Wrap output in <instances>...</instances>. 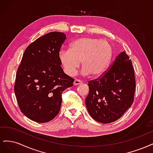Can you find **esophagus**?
<instances>
[{"label":"esophagus","mask_w":153,"mask_h":153,"mask_svg":"<svg viewBox=\"0 0 153 153\" xmlns=\"http://www.w3.org/2000/svg\"><path fill=\"white\" fill-rule=\"evenodd\" d=\"M80 84H82V81H80L79 80H74V82H73L74 85H79Z\"/></svg>","instance_id":"obj_1"}]
</instances>
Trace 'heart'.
Here are the masks:
<instances>
[{
	"mask_svg": "<svg viewBox=\"0 0 153 153\" xmlns=\"http://www.w3.org/2000/svg\"><path fill=\"white\" fill-rule=\"evenodd\" d=\"M112 54V47L106 40L84 37L73 41L69 50H60L58 58L67 75H73L80 62L83 75L90 74L91 76L96 77L105 72Z\"/></svg>",
	"mask_w": 153,
	"mask_h": 153,
	"instance_id": "b5f03b06",
	"label": "heart"
}]
</instances>
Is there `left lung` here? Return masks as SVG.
Masks as SVG:
<instances>
[{
	"label": "left lung",
	"mask_w": 153,
	"mask_h": 153,
	"mask_svg": "<svg viewBox=\"0 0 153 153\" xmlns=\"http://www.w3.org/2000/svg\"><path fill=\"white\" fill-rule=\"evenodd\" d=\"M88 85L85 105L91 116L103 124L117 121L133 102L135 78L131 59L124 51L102 76Z\"/></svg>",
	"instance_id": "8db88e82"
}]
</instances>
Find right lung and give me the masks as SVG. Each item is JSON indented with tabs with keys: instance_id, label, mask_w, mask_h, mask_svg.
Returning a JSON list of instances; mask_svg holds the SVG:
<instances>
[{
	"instance_id": "1",
	"label": "right lung",
	"mask_w": 153,
	"mask_h": 153,
	"mask_svg": "<svg viewBox=\"0 0 153 153\" xmlns=\"http://www.w3.org/2000/svg\"><path fill=\"white\" fill-rule=\"evenodd\" d=\"M66 39L62 32H51L25 50L15 85L18 106L27 117L37 123L50 121L58 114L62 92L74 79L64 73L58 54Z\"/></svg>"
}]
</instances>
